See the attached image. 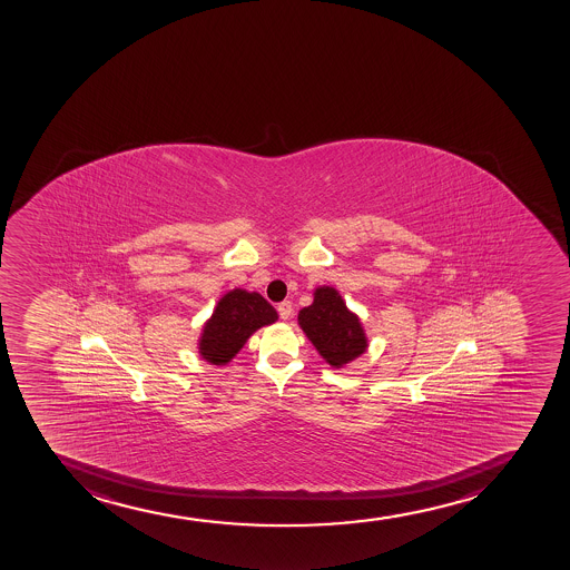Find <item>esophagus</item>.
Wrapping results in <instances>:
<instances>
[{
    "instance_id": "obj_1",
    "label": "esophagus",
    "mask_w": 570,
    "mask_h": 570,
    "mask_svg": "<svg viewBox=\"0 0 570 570\" xmlns=\"http://www.w3.org/2000/svg\"><path fill=\"white\" fill-rule=\"evenodd\" d=\"M277 313H279V317L283 321H287L291 317V313H293V304L288 299H283L282 304H277Z\"/></svg>"
}]
</instances>
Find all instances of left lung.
Listing matches in <instances>:
<instances>
[{
	"label": "left lung",
	"instance_id": "obj_1",
	"mask_svg": "<svg viewBox=\"0 0 570 570\" xmlns=\"http://www.w3.org/2000/svg\"><path fill=\"white\" fill-rule=\"evenodd\" d=\"M298 323L330 366L342 367L366 351L358 317L348 312L336 288H317L312 306L298 313Z\"/></svg>",
	"mask_w": 570,
	"mask_h": 570
}]
</instances>
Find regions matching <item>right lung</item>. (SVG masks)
Wrapping results in <instances>:
<instances>
[{"instance_id":"add662e5","label":"right lung","mask_w":570,"mask_h":570,"mask_svg":"<svg viewBox=\"0 0 570 570\" xmlns=\"http://www.w3.org/2000/svg\"><path fill=\"white\" fill-rule=\"evenodd\" d=\"M276 321V309L261 294L234 288L219 299L216 312L204 326L198 348L210 364H227L255 330Z\"/></svg>"}]
</instances>
